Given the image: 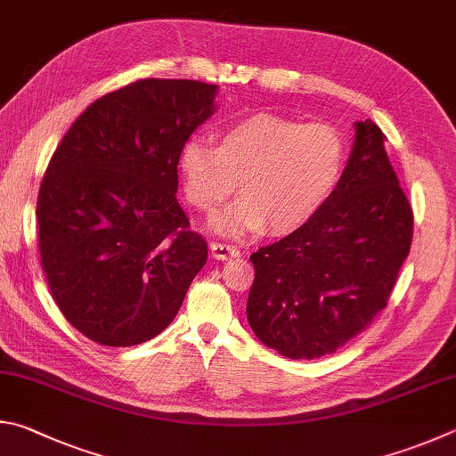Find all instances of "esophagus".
Segmentation results:
<instances>
[{
	"instance_id": "esophagus-1",
	"label": "esophagus",
	"mask_w": 456,
	"mask_h": 456,
	"mask_svg": "<svg viewBox=\"0 0 456 456\" xmlns=\"http://www.w3.org/2000/svg\"><path fill=\"white\" fill-rule=\"evenodd\" d=\"M209 249H211V259L215 261L235 259V256L241 255V251H239L235 245H227V243H211Z\"/></svg>"
}]
</instances>
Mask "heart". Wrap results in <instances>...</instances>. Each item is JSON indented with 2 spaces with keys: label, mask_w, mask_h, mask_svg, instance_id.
I'll list each match as a JSON object with an SVG mask.
<instances>
[{
  "label": "heart",
  "mask_w": 456,
  "mask_h": 456,
  "mask_svg": "<svg viewBox=\"0 0 456 456\" xmlns=\"http://www.w3.org/2000/svg\"><path fill=\"white\" fill-rule=\"evenodd\" d=\"M346 143L327 123H299L255 113L219 131V145L187 139L177 169L189 203L215 213L235 191L243 195L211 221L215 233L287 235L311 223L341 181Z\"/></svg>",
  "instance_id": "b5f03b06"
}]
</instances>
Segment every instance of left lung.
Segmentation results:
<instances>
[{
    "mask_svg": "<svg viewBox=\"0 0 456 456\" xmlns=\"http://www.w3.org/2000/svg\"><path fill=\"white\" fill-rule=\"evenodd\" d=\"M353 127L349 161L321 213L251 255L247 321L289 359H319L362 333L387 307L411 249L412 211L383 131L370 119Z\"/></svg>",
    "mask_w": 456,
    "mask_h": 456,
    "instance_id": "left-lung-1",
    "label": "left lung"
}]
</instances>
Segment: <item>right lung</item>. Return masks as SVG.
I'll return each instance as SVG.
<instances>
[{
    "label": "right lung",
    "mask_w": 456,
    "mask_h": 456,
    "mask_svg": "<svg viewBox=\"0 0 456 456\" xmlns=\"http://www.w3.org/2000/svg\"><path fill=\"white\" fill-rule=\"evenodd\" d=\"M217 86L142 79L73 121L39 187L41 269L79 333L107 346L169 327L207 263L177 201V159L217 111Z\"/></svg>",
    "instance_id": "right-lung-1"
}]
</instances>
